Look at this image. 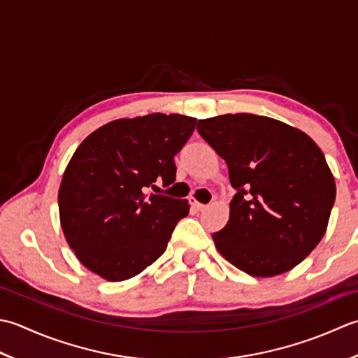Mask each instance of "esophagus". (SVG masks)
<instances>
[{"label":"esophagus","mask_w":358,"mask_h":358,"mask_svg":"<svg viewBox=\"0 0 358 358\" xmlns=\"http://www.w3.org/2000/svg\"><path fill=\"white\" fill-rule=\"evenodd\" d=\"M192 206H193L196 210H198V211H202V210H206V208H207L206 203H201V202H198L196 199H193V201H192Z\"/></svg>","instance_id":"esophagus-1"}]
</instances>
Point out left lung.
I'll return each instance as SVG.
<instances>
[{
    "label": "left lung",
    "mask_w": 358,
    "mask_h": 358,
    "mask_svg": "<svg viewBox=\"0 0 358 358\" xmlns=\"http://www.w3.org/2000/svg\"><path fill=\"white\" fill-rule=\"evenodd\" d=\"M229 166L230 220L213 233L222 257L252 276L290 271L322 241L335 202L324 155L303 131L255 114L198 122Z\"/></svg>",
    "instance_id": "obj_1"
}]
</instances>
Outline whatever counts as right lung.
<instances>
[{
    "label": "right lung",
    "mask_w": 358,
    "mask_h": 358,
    "mask_svg": "<svg viewBox=\"0 0 358 358\" xmlns=\"http://www.w3.org/2000/svg\"><path fill=\"white\" fill-rule=\"evenodd\" d=\"M196 119L150 114L106 123L76 150L63 174L58 208L80 262L108 281L133 278L166 249L187 201L148 193L176 180L174 156Z\"/></svg>",
    "instance_id": "obj_1"
}]
</instances>
